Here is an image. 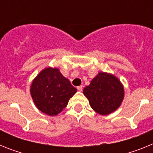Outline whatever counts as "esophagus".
<instances>
[{
	"label": "esophagus",
	"mask_w": 153,
	"mask_h": 153,
	"mask_svg": "<svg viewBox=\"0 0 153 153\" xmlns=\"http://www.w3.org/2000/svg\"><path fill=\"white\" fill-rule=\"evenodd\" d=\"M77 90H78V91H79V92L82 91V90H83V86H77Z\"/></svg>",
	"instance_id": "esophagus-1"
}]
</instances>
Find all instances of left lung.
Masks as SVG:
<instances>
[{
	"mask_svg": "<svg viewBox=\"0 0 153 153\" xmlns=\"http://www.w3.org/2000/svg\"><path fill=\"white\" fill-rule=\"evenodd\" d=\"M92 109L100 115H108L120 107L124 97L122 83L116 76L100 73L83 89Z\"/></svg>",
	"mask_w": 153,
	"mask_h": 153,
	"instance_id": "1",
	"label": "left lung"
}]
</instances>
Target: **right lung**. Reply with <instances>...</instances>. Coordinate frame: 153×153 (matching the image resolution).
I'll return each instance as SVG.
<instances>
[{
	"label": "right lung",
	"instance_id": "1",
	"mask_svg": "<svg viewBox=\"0 0 153 153\" xmlns=\"http://www.w3.org/2000/svg\"><path fill=\"white\" fill-rule=\"evenodd\" d=\"M76 91L60 70L51 67L42 70L30 86L31 97L36 106L49 116L60 113Z\"/></svg>",
	"mask_w": 153,
	"mask_h": 153
}]
</instances>
